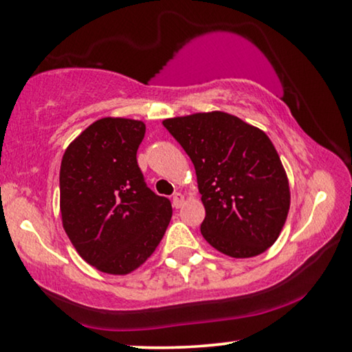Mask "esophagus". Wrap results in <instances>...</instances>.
Listing matches in <instances>:
<instances>
[{"label":"esophagus","instance_id":"esophagus-1","mask_svg":"<svg viewBox=\"0 0 352 352\" xmlns=\"http://www.w3.org/2000/svg\"><path fill=\"white\" fill-rule=\"evenodd\" d=\"M183 202H185V196H183L182 192H175L174 196H172V206H174V208H180L183 206Z\"/></svg>","mask_w":352,"mask_h":352}]
</instances>
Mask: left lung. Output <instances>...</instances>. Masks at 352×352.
<instances>
[{"label":"left lung","instance_id":"left-lung-1","mask_svg":"<svg viewBox=\"0 0 352 352\" xmlns=\"http://www.w3.org/2000/svg\"><path fill=\"white\" fill-rule=\"evenodd\" d=\"M190 156L206 207L204 239L230 258H253L275 243L289 212V183L264 131L224 112L167 118Z\"/></svg>","mask_w":352,"mask_h":352}]
</instances>
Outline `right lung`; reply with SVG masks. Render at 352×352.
<instances>
[{
  "label": "right lung",
  "instance_id": "right-lung-1",
  "mask_svg": "<svg viewBox=\"0 0 352 352\" xmlns=\"http://www.w3.org/2000/svg\"><path fill=\"white\" fill-rule=\"evenodd\" d=\"M145 124L101 118L67 146L60 169L63 228L88 264L126 275L150 258L172 218L138 164Z\"/></svg>",
  "mask_w": 352,
  "mask_h": 352
}]
</instances>
